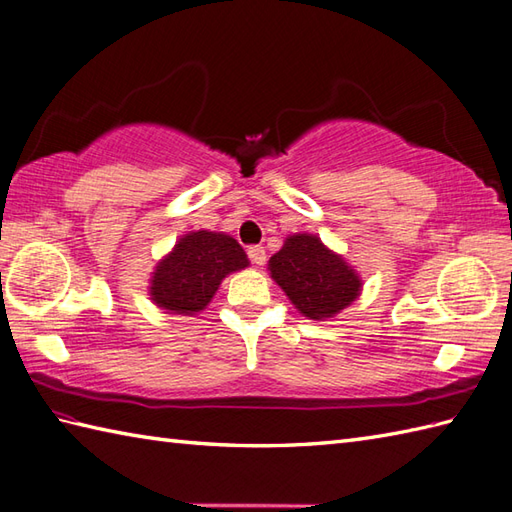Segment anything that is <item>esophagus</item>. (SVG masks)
I'll list each match as a JSON object with an SVG mask.
<instances>
[{
	"mask_svg": "<svg viewBox=\"0 0 512 512\" xmlns=\"http://www.w3.org/2000/svg\"><path fill=\"white\" fill-rule=\"evenodd\" d=\"M248 259H250V264H255V266H262L264 262H266V250H264V246H250L248 250Z\"/></svg>",
	"mask_w": 512,
	"mask_h": 512,
	"instance_id": "esophagus-1",
	"label": "esophagus"
}]
</instances>
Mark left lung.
Segmentation results:
<instances>
[{"label":"left lung","instance_id":"8db88e82","mask_svg":"<svg viewBox=\"0 0 512 512\" xmlns=\"http://www.w3.org/2000/svg\"><path fill=\"white\" fill-rule=\"evenodd\" d=\"M270 275L308 319H330L358 297L361 279L314 235H292L270 257Z\"/></svg>","mask_w":512,"mask_h":512}]
</instances>
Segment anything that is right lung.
Masks as SVG:
<instances>
[{
	"label": "right lung",
	"mask_w": 512,
	"mask_h": 512,
	"mask_svg": "<svg viewBox=\"0 0 512 512\" xmlns=\"http://www.w3.org/2000/svg\"><path fill=\"white\" fill-rule=\"evenodd\" d=\"M248 266L244 248L233 237L198 231L184 235L151 279V299L160 308L193 314L204 310L220 281Z\"/></svg>",
	"instance_id": "obj_1"
}]
</instances>
